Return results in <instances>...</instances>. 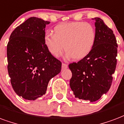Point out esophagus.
I'll list each match as a JSON object with an SVG mask.
<instances>
[{"mask_svg":"<svg viewBox=\"0 0 124 124\" xmlns=\"http://www.w3.org/2000/svg\"><path fill=\"white\" fill-rule=\"evenodd\" d=\"M62 69H66V68H68V64H65V63H62Z\"/></svg>","mask_w":124,"mask_h":124,"instance_id":"obj_1","label":"esophagus"}]
</instances>
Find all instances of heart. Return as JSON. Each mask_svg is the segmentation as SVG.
<instances>
[{
  "label": "heart",
  "instance_id": "1",
  "mask_svg": "<svg viewBox=\"0 0 124 124\" xmlns=\"http://www.w3.org/2000/svg\"><path fill=\"white\" fill-rule=\"evenodd\" d=\"M54 34H45L44 43L48 52L54 57H58L64 48L68 57L81 60L90 54L95 45L96 31L89 23H62L54 28Z\"/></svg>",
  "mask_w": 124,
  "mask_h": 124
}]
</instances>
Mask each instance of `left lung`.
<instances>
[{"mask_svg": "<svg viewBox=\"0 0 124 124\" xmlns=\"http://www.w3.org/2000/svg\"><path fill=\"white\" fill-rule=\"evenodd\" d=\"M96 40L89 54L69 64L72 73L70 85L76 98L96 101L108 91L117 64L118 45L113 31L95 18Z\"/></svg>", "mask_w": 124, "mask_h": 124, "instance_id": "obj_1", "label": "left lung"}]
</instances>
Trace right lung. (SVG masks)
<instances>
[{
  "mask_svg": "<svg viewBox=\"0 0 124 124\" xmlns=\"http://www.w3.org/2000/svg\"><path fill=\"white\" fill-rule=\"evenodd\" d=\"M50 22L31 17L20 25L7 45L8 71L16 93L34 101L46 93L49 81L61 71L62 62L44 43L45 28Z\"/></svg>",
  "mask_w": 124,
  "mask_h": 124,
  "instance_id": "obj_1",
  "label": "right lung"
}]
</instances>
